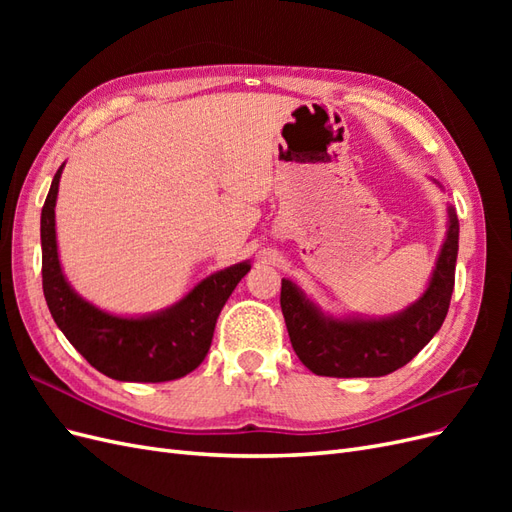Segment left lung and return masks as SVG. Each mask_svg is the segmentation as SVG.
Returning a JSON list of instances; mask_svg holds the SVG:
<instances>
[{
  "mask_svg": "<svg viewBox=\"0 0 512 512\" xmlns=\"http://www.w3.org/2000/svg\"><path fill=\"white\" fill-rule=\"evenodd\" d=\"M459 250L457 213L448 209V232L425 294L401 314L380 320L324 316L290 280H282V314L290 344L316 376L378 378L404 367L436 335L455 288Z\"/></svg>",
  "mask_w": 512,
  "mask_h": 512,
  "instance_id": "left-lung-1",
  "label": "left lung"
}]
</instances>
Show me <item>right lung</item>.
<instances>
[{"label": "right lung", "mask_w": 512, "mask_h": 512, "mask_svg": "<svg viewBox=\"0 0 512 512\" xmlns=\"http://www.w3.org/2000/svg\"><path fill=\"white\" fill-rule=\"evenodd\" d=\"M64 164L53 177L44 200L42 239V290L57 327L79 350L89 365L121 382H166L190 374L205 361L215 322L224 303L250 271L239 262L209 275L188 297L143 318L106 314L76 294L61 273L55 239V200Z\"/></svg>", "instance_id": "right-lung-1"}]
</instances>
